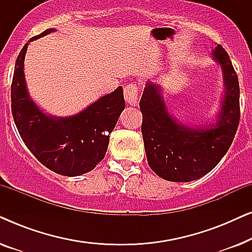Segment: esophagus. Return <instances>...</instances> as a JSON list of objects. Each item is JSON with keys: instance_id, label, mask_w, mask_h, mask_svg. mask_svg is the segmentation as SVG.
<instances>
[{"instance_id": "esophagus-1", "label": "esophagus", "mask_w": 252, "mask_h": 252, "mask_svg": "<svg viewBox=\"0 0 252 252\" xmlns=\"http://www.w3.org/2000/svg\"><path fill=\"white\" fill-rule=\"evenodd\" d=\"M124 97L129 105L137 104V86L135 84L127 85L124 89Z\"/></svg>"}]
</instances>
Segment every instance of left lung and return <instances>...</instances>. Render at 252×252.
<instances>
[{"mask_svg": "<svg viewBox=\"0 0 252 252\" xmlns=\"http://www.w3.org/2000/svg\"><path fill=\"white\" fill-rule=\"evenodd\" d=\"M212 57L222 71L223 96L216 120L187 126L168 111L159 86L148 81L140 101L148 164L158 177L194 181L215 168L228 151L240 122V86L228 54L218 44Z\"/></svg>", "mask_w": 252, "mask_h": 252, "instance_id": "1", "label": "left lung"}]
</instances>
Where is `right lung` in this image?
Instances as JSON below:
<instances>
[{
	"label": "right lung",
	"instance_id": "add662e5",
	"mask_svg": "<svg viewBox=\"0 0 252 252\" xmlns=\"http://www.w3.org/2000/svg\"><path fill=\"white\" fill-rule=\"evenodd\" d=\"M48 29L30 39L17 57L11 85V111L20 137L37 160L55 173L78 177L94 170L105 156L109 134L125 109L123 87L68 117L47 115L29 94L24 61L29 43L55 32Z\"/></svg>",
	"mask_w": 252,
	"mask_h": 252
}]
</instances>
